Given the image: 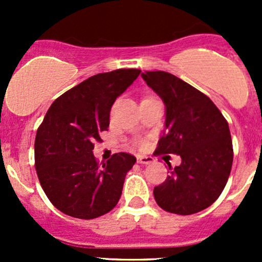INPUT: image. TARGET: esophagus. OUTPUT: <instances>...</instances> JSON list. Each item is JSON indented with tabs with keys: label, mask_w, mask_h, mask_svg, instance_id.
Listing matches in <instances>:
<instances>
[{
	"label": "esophagus",
	"mask_w": 262,
	"mask_h": 262,
	"mask_svg": "<svg viewBox=\"0 0 262 262\" xmlns=\"http://www.w3.org/2000/svg\"><path fill=\"white\" fill-rule=\"evenodd\" d=\"M137 161H138V163H141V165H149V163L153 162V158L149 157V156H138V157H137Z\"/></svg>",
	"instance_id": "1"
}]
</instances>
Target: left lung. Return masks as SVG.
Masks as SVG:
<instances>
[{
    "mask_svg": "<svg viewBox=\"0 0 262 262\" xmlns=\"http://www.w3.org/2000/svg\"><path fill=\"white\" fill-rule=\"evenodd\" d=\"M142 78L166 107L165 134L156 153H175L181 163L170 168L153 189L157 204L170 213L189 215L207 209L223 191L233 162L229 126L212 100L181 78L163 71Z\"/></svg>",
    "mask_w": 262,
    "mask_h": 262,
    "instance_id": "8db88e82",
    "label": "left lung"
}]
</instances>
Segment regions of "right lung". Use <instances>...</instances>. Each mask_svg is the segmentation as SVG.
<instances>
[{"mask_svg":"<svg viewBox=\"0 0 262 262\" xmlns=\"http://www.w3.org/2000/svg\"><path fill=\"white\" fill-rule=\"evenodd\" d=\"M141 73L116 70L87 78L58 97L35 137V168L53 205L67 215L94 219L118 204L137 158L115 153L100 166L94 142L110 123V110Z\"/></svg>","mask_w":262,"mask_h":262,"instance_id":"add662e5","label":"right lung"}]
</instances>
